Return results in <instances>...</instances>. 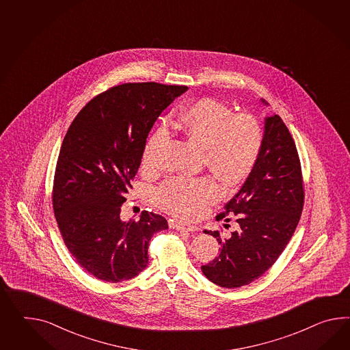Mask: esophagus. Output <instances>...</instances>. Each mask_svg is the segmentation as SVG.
Here are the masks:
<instances>
[{
  "label": "esophagus",
  "mask_w": 350,
  "mask_h": 350,
  "mask_svg": "<svg viewBox=\"0 0 350 350\" xmlns=\"http://www.w3.org/2000/svg\"><path fill=\"white\" fill-rule=\"evenodd\" d=\"M170 228L176 229V230L189 231V232H195L198 230V228L195 225L183 224V222L176 221V220H170Z\"/></svg>",
  "instance_id": "esophagus-1"
}]
</instances>
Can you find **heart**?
I'll use <instances>...</instances> for the list:
<instances>
[{
	"label": "heart",
	"instance_id": "1",
	"mask_svg": "<svg viewBox=\"0 0 350 350\" xmlns=\"http://www.w3.org/2000/svg\"><path fill=\"white\" fill-rule=\"evenodd\" d=\"M176 126L202 148L205 164L228 185H238L254 170L262 152L263 137L256 120L235 115L228 106L213 98L198 100L180 112ZM171 131L162 124L148 139L143 152L145 170L161 167V149ZM222 195L219 179L172 177L157 191V202L167 213L179 217H197Z\"/></svg>",
	"mask_w": 350,
	"mask_h": 350
}]
</instances>
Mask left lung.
I'll use <instances>...</instances> for the list:
<instances>
[{
    "label": "left lung",
    "mask_w": 350,
    "mask_h": 350,
    "mask_svg": "<svg viewBox=\"0 0 350 350\" xmlns=\"http://www.w3.org/2000/svg\"><path fill=\"white\" fill-rule=\"evenodd\" d=\"M304 198L301 163L290 131L278 115L265 118L256 167L224 213L216 216L217 221L226 222L235 217L238 229L229 237L205 230L221 247L219 256L201 267L206 277L225 288H238L263 275L296 230Z\"/></svg>",
    "instance_id": "left-lung-1"
}]
</instances>
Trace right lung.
Here are the masks:
<instances>
[{"label": "right lung", "mask_w": 350, "mask_h": 350, "mask_svg": "<svg viewBox=\"0 0 350 350\" xmlns=\"http://www.w3.org/2000/svg\"><path fill=\"white\" fill-rule=\"evenodd\" d=\"M187 85L144 82L115 85L78 112L62 143L53 208L66 247L96 278L126 281L144 269L148 245L168 222L143 211L120 219L154 122Z\"/></svg>", "instance_id": "right-lung-1"}]
</instances>
